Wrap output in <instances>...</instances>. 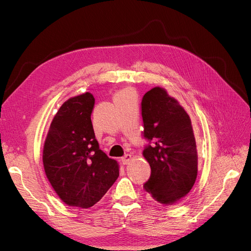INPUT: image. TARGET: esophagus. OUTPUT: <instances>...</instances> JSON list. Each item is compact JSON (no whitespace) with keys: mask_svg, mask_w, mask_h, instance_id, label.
I'll return each mask as SVG.
<instances>
[{"mask_svg":"<svg viewBox=\"0 0 251 251\" xmlns=\"http://www.w3.org/2000/svg\"><path fill=\"white\" fill-rule=\"evenodd\" d=\"M130 160H131V155H129V154H126L122 158V162L124 164H127Z\"/></svg>","mask_w":251,"mask_h":251,"instance_id":"obj_1","label":"esophagus"}]
</instances>
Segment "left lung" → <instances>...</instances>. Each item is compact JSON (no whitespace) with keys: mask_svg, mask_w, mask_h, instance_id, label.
Segmentation results:
<instances>
[{"mask_svg":"<svg viewBox=\"0 0 251 251\" xmlns=\"http://www.w3.org/2000/svg\"><path fill=\"white\" fill-rule=\"evenodd\" d=\"M142 131L148 144L143 155L151 175L144 188L159 202L173 204L193 188L198 175V153L188 114L160 87L142 99Z\"/></svg>","mask_w":251,"mask_h":251,"instance_id":"8db88e82","label":"left lung"}]
</instances>
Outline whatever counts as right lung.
I'll return each instance as SVG.
<instances>
[{
  "label": "right lung",
  "mask_w": 251,
  "mask_h": 251,
  "mask_svg": "<svg viewBox=\"0 0 251 251\" xmlns=\"http://www.w3.org/2000/svg\"><path fill=\"white\" fill-rule=\"evenodd\" d=\"M95 99L89 92L58 109L43 148V166L57 196L87 209L98 202L120 175L119 164L99 149L91 122Z\"/></svg>",
  "instance_id": "1"
}]
</instances>
